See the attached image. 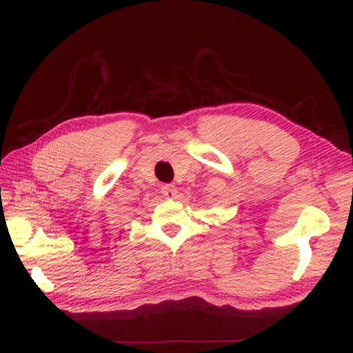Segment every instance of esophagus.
Here are the masks:
<instances>
[{"label": "esophagus", "instance_id": "esophagus-1", "mask_svg": "<svg viewBox=\"0 0 353 353\" xmlns=\"http://www.w3.org/2000/svg\"><path fill=\"white\" fill-rule=\"evenodd\" d=\"M161 192H162L163 197L172 199L177 194V188L172 183H167V185H162L161 186Z\"/></svg>", "mask_w": 353, "mask_h": 353}]
</instances>
